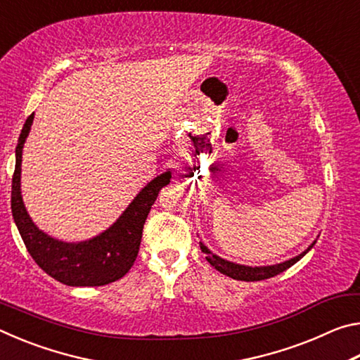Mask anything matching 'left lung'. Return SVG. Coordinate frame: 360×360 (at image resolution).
I'll list each match as a JSON object with an SVG mask.
<instances>
[{
  "mask_svg": "<svg viewBox=\"0 0 360 360\" xmlns=\"http://www.w3.org/2000/svg\"><path fill=\"white\" fill-rule=\"evenodd\" d=\"M313 246H314V243L307 249V251L288 262H283V264L270 265V266H245V265H238V264H233V262L221 259L219 255L212 254L210 249L203 245V243H200V248H202V251L206 254V260H208L217 271H221V273H224V275H227L233 279H238V281H262V279L276 276V275H279V273L285 271L288 268L297 264V262L300 260Z\"/></svg>",
  "mask_w": 360,
  "mask_h": 360,
  "instance_id": "obj_1",
  "label": "left lung"
}]
</instances>
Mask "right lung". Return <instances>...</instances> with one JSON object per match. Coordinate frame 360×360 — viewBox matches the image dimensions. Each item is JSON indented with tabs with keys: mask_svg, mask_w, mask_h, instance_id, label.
Returning a JSON list of instances; mask_svg holds the SVG:
<instances>
[{
	"mask_svg": "<svg viewBox=\"0 0 360 360\" xmlns=\"http://www.w3.org/2000/svg\"><path fill=\"white\" fill-rule=\"evenodd\" d=\"M34 114L23 125L15 148V169L12 176L11 210L20 231L27 251L49 276L66 285H105L125 276L138 257L143 227L158 192L169 182L172 174L163 173L152 179L117 222L95 238L82 243H63L53 240L32 222L20 195L22 149L33 124Z\"/></svg>",
	"mask_w": 360,
	"mask_h": 360,
	"instance_id": "1",
	"label": "right lung"
}]
</instances>
